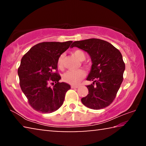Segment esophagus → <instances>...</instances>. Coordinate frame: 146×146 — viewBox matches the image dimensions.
Listing matches in <instances>:
<instances>
[{
    "label": "esophagus",
    "instance_id": "34e87169",
    "mask_svg": "<svg viewBox=\"0 0 146 146\" xmlns=\"http://www.w3.org/2000/svg\"><path fill=\"white\" fill-rule=\"evenodd\" d=\"M71 88H73V89H75V88H78L79 86H78V85H71Z\"/></svg>",
    "mask_w": 146,
    "mask_h": 146
}]
</instances>
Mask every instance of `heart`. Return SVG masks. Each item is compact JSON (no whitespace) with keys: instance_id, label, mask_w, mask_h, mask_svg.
Segmentation results:
<instances>
[{"instance_id":"heart-1","label":"heart","mask_w":146,"mask_h":146,"mask_svg":"<svg viewBox=\"0 0 146 146\" xmlns=\"http://www.w3.org/2000/svg\"><path fill=\"white\" fill-rule=\"evenodd\" d=\"M73 55H75V57L77 58L79 60L83 61L86 59V54L83 51L80 50V49H76L73 51ZM65 55L64 54H61L59 56L57 60V66L59 69H62L64 67V60ZM86 75L85 71L83 70H77L73 71H68L67 72L64 74L62 76V79L64 82L66 83L70 84L75 85L78 84L82 78H84Z\"/></svg>"}]
</instances>
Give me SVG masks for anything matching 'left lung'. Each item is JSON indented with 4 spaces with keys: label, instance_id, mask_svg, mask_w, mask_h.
I'll list each match as a JSON object with an SVG mask.
<instances>
[{
    "label": "left lung",
    "instance_id": "left-lung-1",
    "mask_svg": "<svg viewBox=\"0 0 146 146\" xmlns=\"http://www.w3.org/2000/svg\"><path fill=\"white\" fill-rule=\"evenodd\" d=\"M86 51L90 55L92 66L87 80L88 94L81 101L86 107L100 110L111 104L123 81L125 70L122 54L111 44L98 38L75 41L71 45Z\"/></svg>",
    "mask_w": 146,
    "mask_h": 146
}]
</instances>
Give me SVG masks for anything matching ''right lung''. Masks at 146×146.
Returning a JSON list of instances; mask_svg holds the SVG:
<instances>
[{
    "mask_svg": "<svg viewBox=\"0 0 146 146\" xmlns=\"http://www.w3.org/2000/svg\"><path fill=\"white\" fill-rule=\"evenodd\" d=\"M72 42L70 40L38 43L22 58L18 69L20 86L35 110L50 113L62 105L71 86L58 82L61 77L57 73V60Z\"/></svg>",
    "mask_w": 146,
    "mask_h": 146,
    "instance_id": "obj_1",
    "label": "right lung"
}]
</instances>
